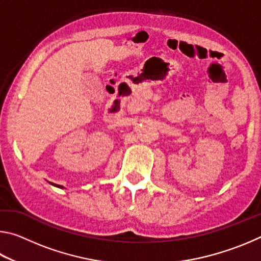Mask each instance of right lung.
Instances as JSON below:
<instances>
[{"label": "right lung", "mask_w": 261, "mask_h": 261, "mask_svg": "<svg viewBox=\"0 0 261 261\" xmlns=\"http://www.w3.org/2000/svg\"><path fill=\"white\" fill-rule=\"evenodd\" d=\"M61 188H62V187H61Z\"/></svg>", "instance_id": "add662e5"}]
</instances>
